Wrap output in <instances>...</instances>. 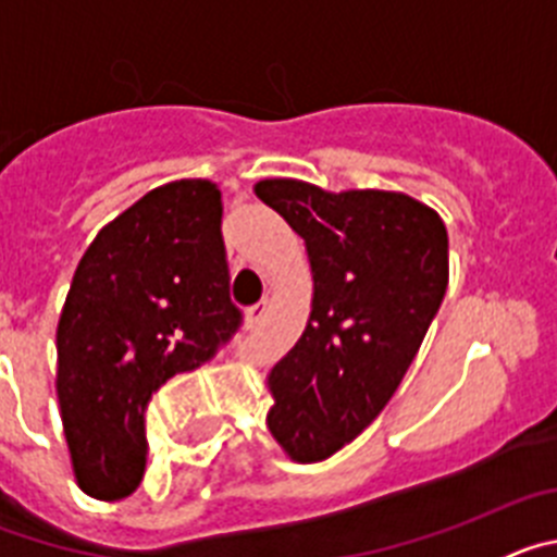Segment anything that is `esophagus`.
Masks as SVG:
<instances>
[{"instance_id":"obj_1","label":"esophagus","mask_w":557,"mask_h":557,"mask_svg":"<svg viewBox=\"0 0 557 557\" xmlns=\"http://www.w3.org/2000/svg\"><path fill=\"white\" fill-rule=\"evenodd\" d=\"M268 309H270V301H262V304H256V307L248 309V326H259V323L268 318Z\"/></svg>"}]
</instances>
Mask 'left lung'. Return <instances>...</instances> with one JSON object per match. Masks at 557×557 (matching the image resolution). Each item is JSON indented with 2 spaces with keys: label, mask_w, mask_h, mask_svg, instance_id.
I'll use <instances>...</instances> for the list:
<instances>
[{
  "label": "left lung",
  "mask_w": 557,
  "mask_h": 557,
  "mask_svg": "<svg viewBox=\"0 0 557 557\" xmlns=\"http://www.w3.org/2000/svg\"><path fill=\"white\" fill-rule=\"evenodd\" d=\"M253 195L301 236L312 273L307 329L264 379V424L293 462L326 460L401 385L446 295L449 236L405 191L264 178Z\"/></svg>",
  "instance_id": "left-lung-1"
}]
</instances>
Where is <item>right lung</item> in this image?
I'll return each mask as SVG.
<instances>
[{
	"label": "right lung",
	"mask_w": 557,
	"mask_h": 557,
	"mask_svg": "<svg viewBox=\"0 0 557 557\" xmlns=\"http://www.w3.org/2000/svg\"><path fill=\"white\" fill-rule=\"evenodd\" d=\"M214 181L156 186L102 225L58 321L55 393L83 494L116 502L145 474L150 393L239 326Z\"/></svg>",
	"instance_id": "right-lung-1"
}]
</instances>
